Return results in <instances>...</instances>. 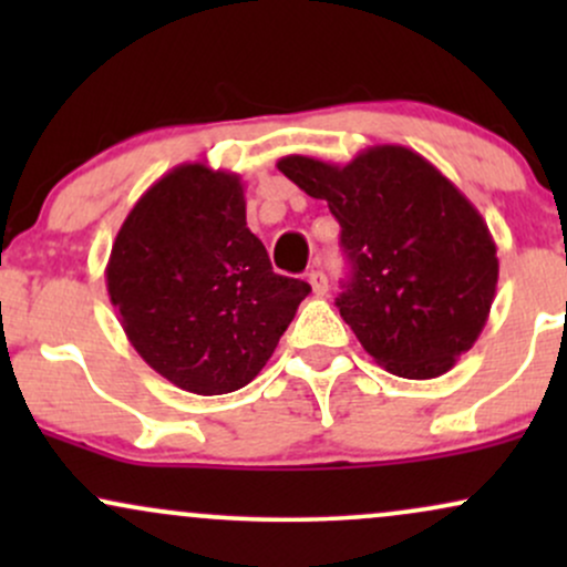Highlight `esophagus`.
Masks as SVG:
<instances>
[{"label":"esophagus","instance_id":"1","mask_svg":"<svg viewBox=\"0 0 567 567\" xmlns=\"http://www.w3.org/2000/svg\"><path fill=\"white\" fill-rule=\"evenodd\" d=\"M309 285L311 290H315V296H324V292H328V277H324L322 271H311Z\"/></svg>","mask_w":567,"mask_h":567}]
</instances>
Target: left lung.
<instances>
[{
    "label": "left lung",
    "mask_w": 567,
    "mask_h": 567,
    "mask_svg": "<svg viewBox=\"0 0 567 567\" xmlns=\"http://www.w3.org/2000/svg\"><path fill=\"white\" fill-rule=\"evenodd\" d=\"M277 167L341 224L351 277L336 303L368 354L400 379L447 373L496 298V243L477 207L396 143L347 165L290 154Z\"/></svg>",
    "instance_id": "1"
}]
</instances>
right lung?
Listing matches in <instances>:
<instances>
[{
    "mask_svg": "<svg viewBox=\"0 0 567 567\" xmlns=\"http://www.w3.org/2000/svg\"><path fill=\"white\" fill-rule=\"evenodd\" d=\"M106 288L143 362L205 396L256 379L311 290L275 275L247 229L243 178L205 162L143 192L116 231Z\"/></svg>",
    "mask_w": 567,
    "mask_h": 567,
    "instance_id": "obj_1",
    "label": "right lung"
}]
</instances>
